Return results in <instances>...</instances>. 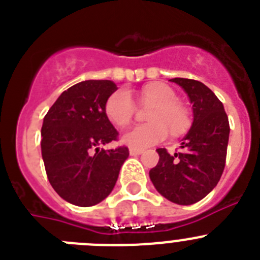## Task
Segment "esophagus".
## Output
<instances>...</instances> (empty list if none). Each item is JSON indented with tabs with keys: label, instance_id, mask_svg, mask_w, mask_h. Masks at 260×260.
Listing matches in <instances>:
<instances>
[{
	"label": "esophagus",
	"instance_id": "obj_1",
	"mask_svg": "<svg viewBox=\"0 0 260 260\" xmlns=\"http://www.w3.org/2000/svg\"><path fill=\"white\" fill-rule=\"evenodd\" d=\"M143 153V150H139V148H130V155L132 156H137Z\"/></svg>",
	"mask_w": 260,
	"mask_h": 260
}]
</instances>
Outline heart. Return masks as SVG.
I'll use <instances>...</instances> for the list:
<instances>
[{
	"instance_id": "1",
	"label": "heart",
	"mask_w": 260,
	"mask_h": 260,
	"mask_svg": "<svg viewBox=\"0 0 260 260\" xmlns=\"http://www.w3.org/2000/svg\"><path fill=\"white\" fill-rule=\"evenodd\" d=\"M143 102L152 103L155 108L148 114V123H142L125 133L122 141L132 148H146L160 143L168 137V128L177 135L185 132L190 123L189 112L181 103L174 89L167 84L152 83L142 88ZM134 99L127 89H117L105 103V114L110 122L125 127L135 116Z\"/></svg>"
}]
</instances>
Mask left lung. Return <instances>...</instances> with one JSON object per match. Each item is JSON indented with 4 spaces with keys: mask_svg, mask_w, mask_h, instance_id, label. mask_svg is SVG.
Returning <instances> with one entry per match:
<instances>
[{
    "mask_svg": "<svg viewBox=\"0 0 260 260\" xmlns=\"http://www.w3.org/2000/svg\"><path fill=\"white\" fill-rule=\"evenodd\" d=\"M192 103V122L181 144L171 155L157 148L158 162L150 171L153 186L168 201L182 206L203 199L220 181L226 158L229 121L224 105L202 82L173 78Z\"/></svg>",
    "mask_w": 260,
    "mask_h": 260,
    "instance_id": "1",
    "label": "left lung"
}]
</instances>
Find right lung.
<instances>
[{
    "label": "right lung",
    "instance_id": "add662e5",
    "mask_svg": "<svg viewBox=\"0 0 260 260\" xmlns=\"http://www.w3.org/2000/svg\"><path fill=\"white\" fill-rule=\"evenodd\" d=\"M117 89L112 80H84L61 93L44 117L41 155L57 194L79 207L104 201L128 156L125 146L99 147L118 139L105 114L107 99Z\"/></svg>",
    "mask_w": 260,
    "mask_h": 260
}]
</instances>
